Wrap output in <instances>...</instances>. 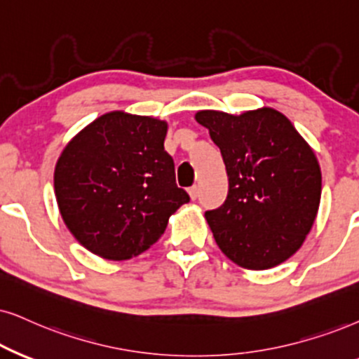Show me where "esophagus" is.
<instances>
[{"instance_id": "obj_1", "label": "esophagus", "mask_w": 359, "mask_h": 359, "mask_svg": "<svg viewBox=\"0 0 359 359\" xmlns=\"http://www.w3.org/2000/svg\"><path fill=\"white\" fill-rule=\"evenodd\" d=\"M189 195H190V198H192V201H195V198H197V195H198V187H197V185H192V187L189 189Z\"/></svg>"}]
</instances>
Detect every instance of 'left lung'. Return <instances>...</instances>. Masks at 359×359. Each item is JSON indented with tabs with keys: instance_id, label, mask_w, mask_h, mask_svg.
I'll return each instance as SVG.
<instances>
[{
	"instance_id": "obj_1",
	"label": "left lung",
	"mask_w": 359,
	"mask_h": 359,
	"mask_svg": "<svg viewBox=\"0 0 359 359\" xmlns=\"http://www.w3.org/2000/svg\"><path fill=\"white\" fill-rule=\"evenodd\" d=\"M220 147L229 195L205 212L220 250L245 270H269L294 255L310 233L321 198V169L310 144L273 107L242 114L198 111Z\"/></svg>"
}]
</instances>
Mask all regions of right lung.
Returning <instances> with one entry per match:
<instances>
[{"label": "right lung", "mask_w": 359, "mask_h": 359, "mask_svg": "<svg viewBox=\"0 0 359 359\" xmlns=\"http://www.w3.org/2000/svg\"><path fill=\"white\" fill-rule=\"evenodd\" d=\"M169 124L112 111L79 130L54 167V194L67 230L94 255L129 260L151 248L190 198L164 149Z\"/></svg>", "instance_id": "add662e5"}]
</instances>
